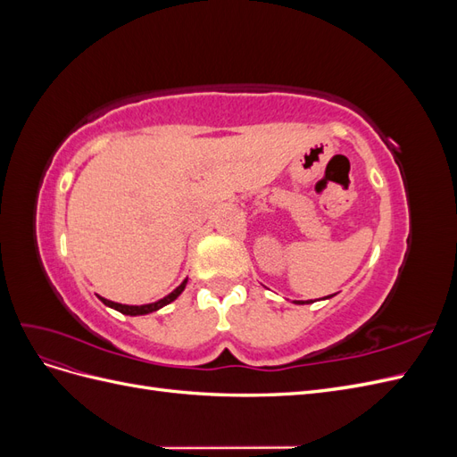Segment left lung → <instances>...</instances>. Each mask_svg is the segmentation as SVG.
Wrapping results in <instances>:
<instances>
[{
  "mask_svg": "<svg viewBox=\"0 0 457 457\" xmlns=\"http://www.w3.org/2000/svg\"><path fill=\"white\" fill-rule=\"evenodd\" d=\"M328 297H331V295H328ZM295 305H305V303H312V301H294Z\"/></svg>",
  "mask_w": 457,
  "mask_h": 457,
  "instance_id": "left-lung-1",
  "label": "left lung"
}]
</instances>
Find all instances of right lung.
<instances>
[{"label": "right lung", "mask_w": 457, "mask_h": 457, "mask_svg": "<svg viewBox=\"0 0 457 457\" xmlns=\"http://www.w3.org/2000/svg\"><path fill=\"white\" fill-rule=\"evenodd\" d=\"M185 286H187V278L181 282V286L175 287L170 295H165L163 299H160V301H156V303H148V305H121V303L108 301V299H104V297H99V299L104 303L106 307H110V309H116V311H118V312H121V314L139 316V314H148V312H154V311H158V309H162V307H165V305H170L171 301H175L179 295L183 294Z\"/></svg>", "instance_id": "obj_1"}]
</instances>
